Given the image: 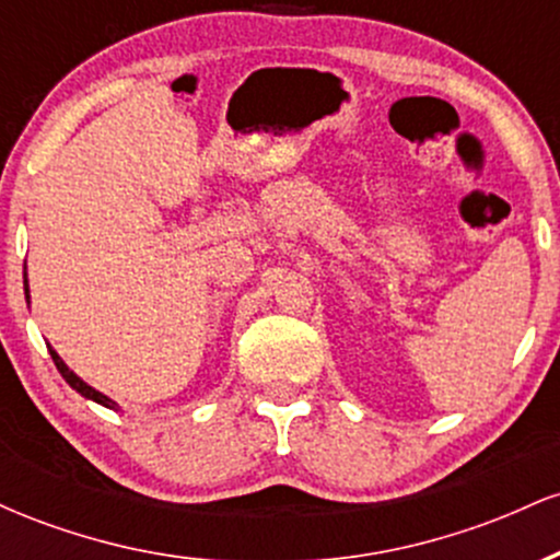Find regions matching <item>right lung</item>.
<instances>
[{
    "label": "right lung",
    "instance_id": "1",
    "mask_svg": "<svg viewBox=\"0 0 560 560\" xmlns=\"http://www.w3.org/2000/svg\"><path fill=\"white\" fill-rule=\"evenodd\" d=\"M25 300H28V281H25ZM49 355H52V361H55V365H57V371H60L62 378H66V382L70 384V387H73L75 392H81V395H83V397H89V400H94V402L105 405V408H115V402L110 400V397L102 395V392H96L94 387H89L86 382H81V378L75 376L73 371H70L66 363H62V358L57 355V352L52 350V347H49Z\"/></svg>",
    "mask_w": 560,
    "mask_h": 560
}]
</instances>
